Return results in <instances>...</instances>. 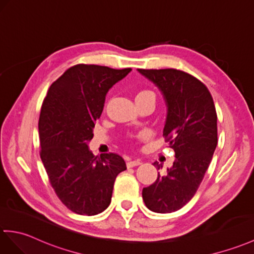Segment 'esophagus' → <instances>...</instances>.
I'll return each instance as SVG.
<instances>
[{"label":"esophagus","instance_id":"1","mask_svg":"<svg viewBox=\"0 0 254 254\" xmlns=\"http://www.w3.org/2000/svg\"><path fill=\"white\" fill-rule=\"evenodd\" d=\"M139 164H141L140 160H129V161L127 163V168H133V167L139 166Z\"/></svg>","mask_w":254,"mask_h":254}]
</instances>
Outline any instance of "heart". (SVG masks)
I'll list each match as a JSON object with an SVG mask.
<instances>
[{
  "label": "heart",
  "instance_id": "1",
  "mask_svg": "<svg viewBox=\"0 0 254 254\" xmlns=\"http://www.w3.org/2000/svg\"><path fill=\"white\" fill-rule=\"evenodd\" d=\"M140 93H150V92H147V91H144V92H140ZM140 93H139V94H140Z\"/></svg>",
  "mask_w": 254,
  "mask_h": 254
}]
</instances>
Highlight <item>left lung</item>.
<instances>
[{
  "instance_id": "obj_1",
  "label": "left lung",
  "mask_w": 254,
  "mask_h": 254,
  "mask_svg": "<svg viewBox=\"0 0 254 254\" xmlns=\"http://www.w3.org/2000/svg\"><path fill=\"white\" fill-rule=\"evenodd\" d=\"M161 92L167 105L163 136L175 151L173 166L154 184L143 188L146 207L171 213L194 196L217 145L213 98L202 82L176 69H137ZM161 169L162 164L152 163Z\"/></svg>"
}]
</instances>
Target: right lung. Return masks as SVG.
<instances>
[{
	"mask_svg": "<svg viewBox=\"0 0 254 254\" xmlns=\"http://www.w3.org/2000/svg\"><path fill=\"white\" fill-rule=\"evenodd\" d=\"M131 70L75 64L50 86L43 100L41 160L58 198L74 213L96 215L107 209L117 175L127 170L119 155L94 156L87 144L106 94Z\"/></svg>",
	"mask_w": 254,
	"mask_h": 254,
	"instance_id": "1",
	"label": "right lung"
}]
</instances>
